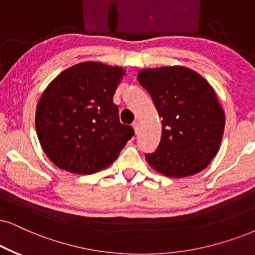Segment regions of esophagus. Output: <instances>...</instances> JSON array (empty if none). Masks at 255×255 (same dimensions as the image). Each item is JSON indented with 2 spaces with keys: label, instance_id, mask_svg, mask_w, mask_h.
I'll return each mask as SVG.
<instances>
[{
  "label": "esophagus",
  "instance_id": "esophagus-1",
  "mask_svg": "<svg viewBox=\"0 0 255 255\" xmlns=\"http://www.w3.org/2000/svg\"><path fill=\"white\" fill-rule=\"evenodd\" d=\"M133 128H134V130H135V133H138V130H140V124H138V121H135V122H133Z\"/></svg>",
  "mask_w": 255,
  "mask_h": 255
}]
</instances>
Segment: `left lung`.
<instances>
[{
  "instance_id": "obj_1",
  "label": "left lung",
  "mask_w": 255,
  "mask_h": 255,
  "mask_svg": "<svg viewBox=\"0 0 255 255\" xmlns=\"http://www.w3.org/2000/svg\"><path fill=\"white\" fill-rule=\"evenodd\" d=\"M162 119V134L148 163L170 178L194 175L218 153L225 113L214 89L201 75L185 67H162L138 73Z\"/></svg>"
}]
</instances>
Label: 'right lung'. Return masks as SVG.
Masks as SVG:
<instances>
[{
	"label": "right lung",
	"mask_w": 255,
	"mask_h": 255,
	"mask_svg": "<svg viewBox=\"0 0 255 255\" xmlns=\"http://www.w3.org/2000/svg\"><path fill=\"white\" fill-rule=\"evenodd\" d=\"M125 70L100 62L70 67L37 104L35 126L44 153L61 169L92 174L117 160L134 135L113 102Z\"/></svg>",
	"instance_id": "obj_1"
}]
</instances>
